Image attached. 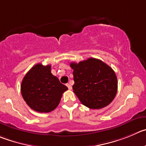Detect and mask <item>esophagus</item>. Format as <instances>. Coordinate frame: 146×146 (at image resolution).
I'll list each match as a JSON object with an SVG mask.
<instances>
[{
    "instance_id": "obj_1",
    "label": "esophagus",
    "mask_w": 146,
    "mask_h": 146,
    "mask_svg": "<svg viewBox=\"0 0 146 146\" xmlns=\"http://www.w3.org/2000/svg\"><path fill=\"white\" fill-rule=\"evenodd\" d=\"M66 86H68V88L69 89H71L72 88V86H71V85H70V84H67Z\"/></svg>"
}]
</instances>
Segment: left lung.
Wrapping results in <instances>:
<instances>
[{"instance_id": "1", "label": "left lung", "mask_w": 146, "mask_h": 146, "mask_svg": "<svg viewBox=\"0 0 146 146\" xmlns=\"http://www.w3.org/2000/svg\"><path fill=\"white\" fill-rule=\"evenodd\" d=\"M70 65L73 70V92L84 106L99 110L112 102L117 92V78L111 67L93 58Z\"/></svg>"}]
</instances>
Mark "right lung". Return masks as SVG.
Here are the masks:
<instances>
[{"label": "right lung", "instance_id": "right-lung-1", "mask_svg": "<svg viewBox=\"0 0 146 146\" xmlns=\"http://www.w3.org/2000/svg\"><path fill=\"white\" fill-rule=\"evenodd\" d=\"M68 87L51 73V65L38 63L25 75L21 92L29 107L37 112H50L59 104Z\"/></svg>", "mask_w": 146, "mask_h": 146}]
</instances>
